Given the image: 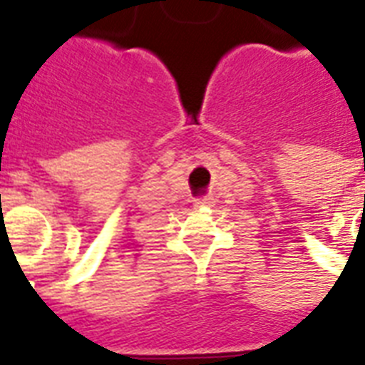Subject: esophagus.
<instances>
[{
  "label": "esophagus",
  "instance_id": "1",
  "mask_svg": "<svg viewBox=\"0 0 365 365\" xmlns=\"http://www.w3.org/2000/svg\"><path fill=\"white\" fill-rule=\"evenodd\" d=\"M192 206L197 210L200 208H208V206H213V198L212 197H206V198H195V202Z\"/></svg>",
  "mask_w": 365,
  "mask_h": 365
}]
</instances>
